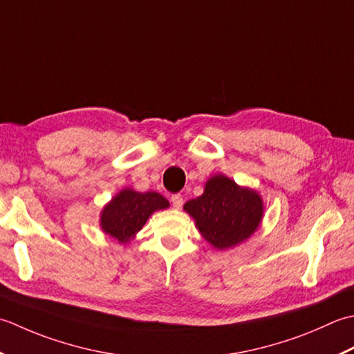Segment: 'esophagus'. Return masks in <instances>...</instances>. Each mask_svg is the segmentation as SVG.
Here are the masks:
<instances>
[{"label": "esophagus", "instance_id": "34e87169", "mask_svg": "<svg viewBox=\"0 0 354 354\" xmlns=\"http://www.w3.org/2000/svg\"><path fill=\"white\" fill-rule=\"evenodd\" d=\"M171 201H172V206H174L176 209H180L183 205V197L180 196V194H174V196L171 197Z\"/></svg>", "mask_w": 354, "mask_h": 354}]
</instances>
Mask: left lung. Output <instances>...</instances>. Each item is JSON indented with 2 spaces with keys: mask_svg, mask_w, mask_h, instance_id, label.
Here are the masks:
<instances>
[{
  "mask_svg": "<svg viewBox=\"0 0 354 354\" xmlns=\"http://www.w3.org/2000/svg\"><path fill=\"white\" fill-rule=\"evenodd\" d=\"M183 209L196 220L205 240L220 250L248 240L264 212L263 198L257 191L238 186L223 174L209 178L205 192L186 201Z\"/></svg>",
  "mask_w": 354,
  "mask_h": 354,
  "instance_id": "1",
  "label": "left lung"
}]
</instances>
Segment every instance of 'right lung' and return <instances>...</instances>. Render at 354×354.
Returning a JSON list of instances; mask_svg holds the SVG:
<instances>
[{
  "label": "right lung",
  "instance_id": "obj_1",
  "mask_svg": "<svg viewBox=\"0 0 354 354\" xmlns=\"http://www.w3.org/2000/svg\"><path fill=\"white\" fill-rule=\"evenodd\" d=\"M169 201L158 192H137L125 187L100 214V227L114 240L125 244L136 236L151 214L167 209Z\"/></svg>",
  "mask_w": 354,
  "mask_h": 354
}]
</instances>
